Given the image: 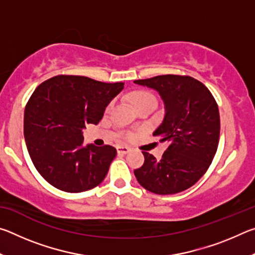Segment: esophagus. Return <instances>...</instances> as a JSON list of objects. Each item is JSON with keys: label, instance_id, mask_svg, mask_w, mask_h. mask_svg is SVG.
<instances>
[{"label": "esophagus", "instance_id": "1", "mask_svg": "<svg viewBox=\"0 0 255 255\" xmlns=\"http://www.w3.org/2000/svg\"><path fill=\"white\" fill-rule=\"evenodd\" d=\"M130 148L127 147V146H118L117 147V152L118 154H127Z\"/></svg>", "mask_w": 255, "mask_h": 255}]
</instances>
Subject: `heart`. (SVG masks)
Returning <instances> with one entry per match:
<instances>
[{"label":"heart","mask_w":255,"mask_h":255,"mask_svg":"<svg viewBox=\"0 0 255 255\" xmlns=\"http://www.w3.org/2000/svg\"><path fill=\"white\" fill-rule=\"evenodd\" d=\"M131 100L136 108L143 106V105H145V103H148V102H156V99H155L153 94L149 92H146V91L133 92L131 94ZM110 107H111V105H110Z\"/></svg>","instance_id":"obj_1"}]
</instances>
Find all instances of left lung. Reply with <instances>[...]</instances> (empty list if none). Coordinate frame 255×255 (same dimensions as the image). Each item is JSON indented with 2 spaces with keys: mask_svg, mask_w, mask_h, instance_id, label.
<instances>
[{
  "mask_svg": "<svg viewBox=\"0 0 255 255\" xmlns=\"http://www.w3.org/2000/svg\"><path fill=\"white\" fill-rule=\"evenodd\" d=\"M133 83L161 96L165 116L153 135L170 143L159 161L143 152V166L133 171L137 181L156 195L189 189L206 173L217 152L221 119L213 94L191 76L159 75Z\"/></svg>",
  "mask_w": 255,
  "mask_h": 255,
  "instance_id": "obj_1",
  "label": "left lung"
}]
</instances>
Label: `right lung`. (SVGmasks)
Listing matches in <instances>:
<instances>
[{"mask_svg":"<svg viewBox=\"0 0 255 255\" xmlns=\"http://www.w3.org/2000/svg\"><path fill=\"white\" fill-rule=\"evenodd\" d=\"M123 89V82L58 75L34 90L24 109L23 133L30 158L47 182L75 193L105 180L117 150L109 145L83 146L82 129L99 124Z\"/></svg>","mask_w":255,"mask_h":255,"instance_id":"obj_1","label":"right lung"}]
</instances>
